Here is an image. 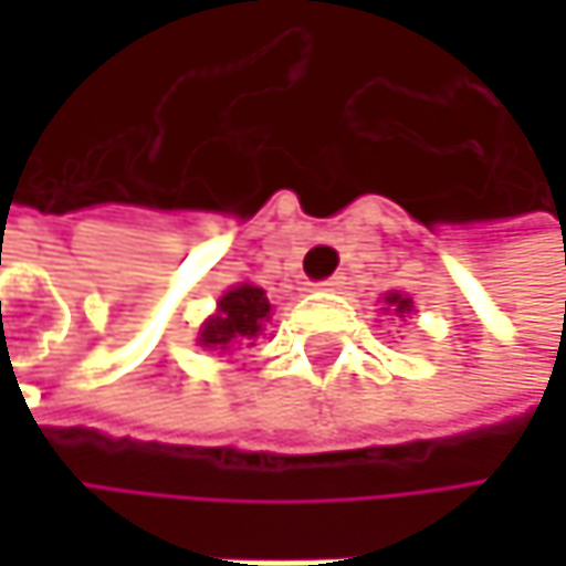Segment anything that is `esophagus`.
Masks as SVG:
<instances>
[{
    "instance_id": "esophagus-1",
    "label": "esophagus",
    "mask_w": 566,
    "mask_h": 566,
    "mask_svg": "<svg viewBox=\"0 0 566 566\" xmlns=\"http://www.w3.org/2000/svg\"><path fill=\"white\" fill-rule=\"evenodd\" d=\"M347 284L344 275H331V279H324V282H317V287H324V291H340Z\"/></svg>"
}]
</instances>
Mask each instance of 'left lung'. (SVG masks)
<instances>
[{"label": "left lung", "mask_w": 566, "mask_h": 566, "mask_svg": "<svg viewBox=\"0 0 566 566\" xmlns=\"http://www.w3.org/2000/svg\"><path fill=\"white\" fill-rule=\"evenodd\" d=\"M387 301L394 304L399 314H409V311H412V301H409V297H402V294H390Z\"/></svg>", "instance_id": "obj_1"}]
</instances>
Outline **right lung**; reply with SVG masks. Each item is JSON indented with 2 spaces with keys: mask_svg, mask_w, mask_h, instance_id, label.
<instances>
[{
  "mask_svg": "<svg viewBox=\"0 0 566 566\" xmlns=\"http://www.w3.org/2000/svg\"><path fill=\"white\" fill-rule=\"evenodd\" d=\"M269 311H272V304H269L262 287L239 284L219 297V314L206 321V327L199 331V344L202 347H222V350L232 344H245V340L259 337Z\"/></svg>",
  "mask_w": 566,
  "mask_h": 566,
  "instance_id": "add662e5",
  "label": "right lung"
}]
</instances>
